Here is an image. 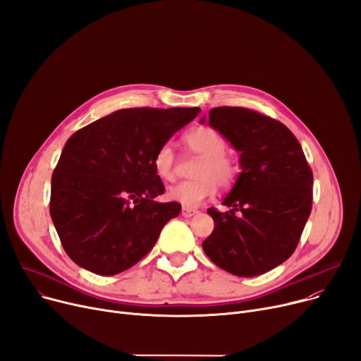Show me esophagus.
Segmentation results:
<instances>
[{
    "label": "esophagus",
    "mask_w": 361,
    "mask_h": 361,
    "mask_svg": "<svg viewBox=\"0 0 361 361\" xmlns=\"http://www.w3.org/2000/svg\"><path fill=\"white\" fill-rule=\"evenodd\" d=\"M197 214V211L196 209H192V207H183L181 209V216L183 218H192V216H195Z\"/></svg>",
    "instance_id": "1"
}]
</instances>
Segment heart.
I'll return each instance as SVG.
<instances>
[{
  "label": "heart",
  "mask_w": 361,
  "mask_h": 361,
  "mask_svg": "<svg viewBox=\"0 0 361 361\" xmlns=\"http://www.w3.org/2000/svg\"><path fill=\"white\" fill-rule=\"evenodd\" d=\"M184 147L199 157L193 168V180L171 185L166 197L185 207H196L214 196L216 185L230 187L237 177L235 161L225 154L226 140L219 131L209 126H197L183 136ZM155 174L162 181H173L176 177V155L169 145L161 146L154 157Z\"/></svg>",
  "instance_id": "obj_1"
}]
</instances>
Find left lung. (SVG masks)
Instances as JSON below:
<instances>
[{
	"mask_svg": "<svg viewBox=\"0 0 361 361\" xmlns=\"http://www.w3.org/2000/svg\"><path fill=\"white\" fill-rule=\"evenodd\" d=\"M207 121L240 152L241 173L222 202L231 211L207 209L215 228L202 247L226 272L262 275L294 253L312 212L313 173L295 136L271 117L218 106Z\"/></svg>",
	"mask_w": 361,
	"mask_h": 361,
	"instance_id": "left-lung-1",
	"label": "left lung"
}]
</instances>
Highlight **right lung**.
I'll list each match as a JSON object with an SVG mask.
<instances>
[{"mask_svg":"<svg viewBox=\"0 0 361 361\" xmlns=\"http://www.w3.org/2000/svg\"><path fill=\"white\" fill-rule=\"evenodd\" d=\"M200 108H126L67 140L51 180L49 214L68 257L93 274L117 275L154 247L181 211L165 192L154 157Z\"/></svg>","mask_w":361,"mask_h":361,"instance_id":"obj_1","label":"right lung"}]
</instances>
